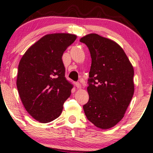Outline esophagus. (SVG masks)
Wrapping results in <instances>:
<instances>
[{"mask_svg":"<svg viewBox=\"0 0 153 153\" xmlns=\"http://www.w3.org/2000/svg\"><path fill=\"white\" fill-rule=\"evenodd\" d=\"M75 86L78 88H81V85H80V82H75Z\"/></svg>","mask_w":153,"mask_h":153,"instance_id":"1","label":"esophagus"}]
</instances>
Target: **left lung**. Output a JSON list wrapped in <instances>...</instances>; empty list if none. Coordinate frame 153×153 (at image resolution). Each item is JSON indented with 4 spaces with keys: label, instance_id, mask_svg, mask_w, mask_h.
Instances as JSON below:
<instances>
[{
    "label": "left lung",
    "instance_id": "8db88e82",
    "mask_svg": "<svg viewBox=\"0 0 153 153\" xmlns=\"http://www.w3.org/2000/svg\"><path fill=\"white\" fill-rule=\"evenodd\" d=\"M80 42L88 47L92 59L87 88L89 100L84 112L96 127L110 129L122 120L132 99L134 68L113 40L90 34Z\"/></svg>",
    "mask_w": 153,
    "mask_h": 153
}]
</instances>
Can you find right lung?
<instances>
[{"mask_svg": "<svg viewBox=\"0 0 153 153\" xmlns=\"http://www.w3.org/2000/svg\"><path fill=\"white\" fill-rule=\"evenodd\" d=\"M68 33L47 34L26 50L19 64L16 86L26 111L41 123L59 117L73 85L66 80L62 57L76 39Z\"/></svg>", "mask_w": 153, "mask_h": 153, "instance_id": "1", "label": "right lung"}]
</instances>
